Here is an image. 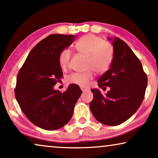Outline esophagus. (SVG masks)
I'll use <instances>...</instances> for the list:
<instances>
[{
    "label": "esophagus",
    "instance_id": "34e87169",
    "mask_svg": "<svg viewBox=\"0 0 158 158\" xmlns=\"http://www.w3.org/2000/svg\"><path fill=\"white\" fill-rule=\"evenodd\" d=\"M81 90H82V91H83V92H85V91H87V90H88L87 88H84V87H83V86H81Z\"/></svg>",
    "mask_w": 158,
    "mask_h": 158
}]
</instances>
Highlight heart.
Listing matches in <instances>:
<instances>
[{
  "label": "heart",
  "mask_w": 158,
  "mask_h": 158,
  "mask_svg": "<svg viewBox=\"0 0 158 158\" xmlns=\"http://www.w3.org/2000/svg\"><path fill=\"white\" fill-rule=\"evenodd\" d=\"M77 50L88 55L86 67L98 73L106 71L111 65L113 58L112 49L109 43L102 38L94 34H87L77 41L75 44ZM72 52L69 49H64L60 54L59 62L62 68H66L70 61ZM94 77L91 71L85 73H74L69 77L71 83L86 86Z\"/></svg>",
  "instance_id": "1"
}]
</instances>
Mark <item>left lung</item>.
Here are the masks:
<instances>
[{
	"label": "left lung",
	"instance_id": "obj_1",
	"mask_svg": "<svg viewBox=\"0 0 158 158\" xmlns=\"http://www.w3.org/2000/svg\"><path fill=\"white\" fill-rule=\"evenodd\" d=\"M114 48L111 68L100 78L99 88H109L103 96L98 88L91 89L94 99L90 109L97 121L116 126L129 119L143 101L148 77L141 62L130 47L119 38L108 37Z\"/></svg>",
	"mask_w": 158,
	"mask_h": 158
}]
</instances>
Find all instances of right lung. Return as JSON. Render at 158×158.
<instances>
[{"label": "right lung", "instance_id": "1", "mask_svg": "<svg viewBox=\"0 0 158 158\" xmlns=\"http://www.w3.org/2000/svg\"><path fill=\"white\" fill-rule=\"evenodd\" d=\"M75 39L59 34L47 36L31 49L17 75V102L28 119L43 129L56 130L68 123L82 94L75 84L63 93L54 88L63 75L60 54Z\"/></svg>", "mask_w": 158, "mask_h": 158}]
</instances>
